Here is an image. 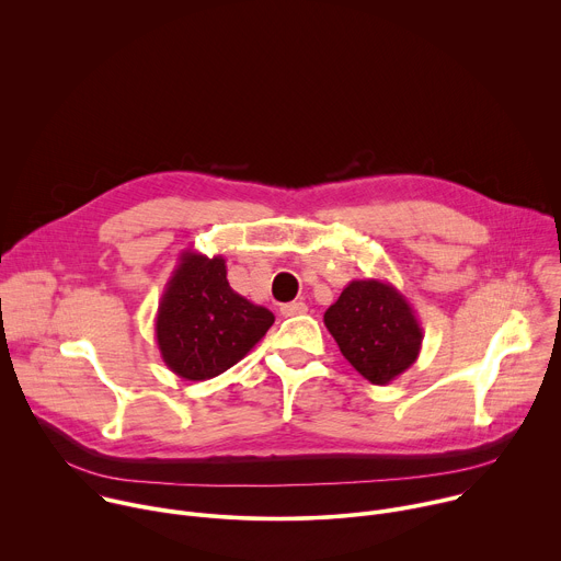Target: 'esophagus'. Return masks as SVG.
<instances>
[{
  "instance_id": "1",
  "label": "esophagus",
  "mask_w": 561,
  "mask_h": 561,
  "mask_svg": "<svg viewBox=\"0 0 561 561\" xmlns=\"http://www.w3.org/2000/svg\"><path fill=\"white\" fill-rule=\"evenodd\" d=\"M279 310L284 317H295V314H304L308 310V306L304 301H290V304H284Z\"/></svg>"
}]
</instances>
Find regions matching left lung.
Instances as JSON below:
<instances>
[{
  "instance_id": "obj_1",
  "label": "left lung",
  "mask_w": 561,
  "mask_h": 561,
  "mask_svg": "<svg viewBox=\"0 0 561 561\" xmlns=\"http://www.w3.org/2000/svg\"><path fill=\"white\" fill-rule=\"evenodd\" d=\"M324 324L348 364L375 386L409 370L422 351L413 306L383 279H353L324 312Z\"/></svg>"
}]
</instances>
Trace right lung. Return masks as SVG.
Masks as SVG:
<instances>
[{
	"instance_id": "1",
	"label": "right lung",
	"mask_w": 561,
	"mask_h": 561,
	"mask_svg": "<svg viewBox=\"0 0 561 561\" xmlns=\"http://www.w3.org/2000/svg\"><path fill=\"white\" fill-rule=\"evenodd\" d=\"M273 322L268 308L230 288L221 255L184 251L159 299L154 340L175 375L204 381L244 359Z\"/></svg>"
}]
</instances>
